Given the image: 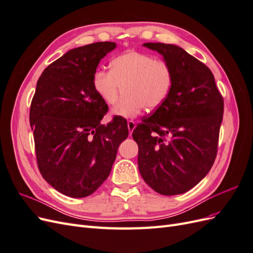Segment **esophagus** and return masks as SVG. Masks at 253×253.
Returning <instances> with one entry per match:
<instances>
[{
  "mask_svg": "<svg viewBox=\"0 0 253 253\" xmlns=\"http://www.w3.org/2000/svg\"><path fill=\"white\" fill-rule=\"evenodd\" d=\"M135 127H136L135 121H133V120H128V121H127V128H128V133H129V135H131V134L133 133V131L135 129Z\"/></svg>",
  "mask_w": 253,
  "mask_h": 253,
  "instance_id": "1",
  "label": "esophagus"
}]
</instances>
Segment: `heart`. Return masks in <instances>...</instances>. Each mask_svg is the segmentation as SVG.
<instances>
[{"label":"heart","instance_id":"1","mask_svg":"<svg viewBox=\"0 0 253 253\" xmlns=\"http://www.w3.org/2000/svg\"><path fill=\"white\" fill-rule=\"evenodd\" d=\"M110 72L98 70L93 75V87L106 104L116 102L120 88L125 98L114 106L112 114L134 118L145 108L155 111L169 96L174 80L171 65L147 52L127 50L112 60Z\"/></svg>","mask_w":253,"mask_h":253}]
</instances>
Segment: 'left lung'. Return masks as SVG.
Returning <instances> with one entry per match:
<instances>
[{"label": "left lung", "instance_id": "obj_1", "mask_svg": "<svg viewBox=\"0 0 253 253\" xmlns=\"http://www.w3.org/2000/svg\"><path fill=\"white\" fill-rule=\"evenodd\" d=\"M173 70L169 96L132 134L138 144L143 180L163 195L185 193L208 174L215 160L224 100L212 72L174 44L144 43Z\"/></svg>", "mask_w": 253, "mask_h": 253}]
</instances>
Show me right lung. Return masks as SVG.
I'll list each match as a JSON object with an SVG mask.
<instances>
[{
	"mask_svg": "<svg viewBox=\"0 0 253 253\" xmlns=\"http://www.w3.org/2000/svg\"><path fill=\"white\" fill-rule=\"evenodd\" d=\"M116 48L97 42L68 50L43 71L30 105L39 170L51 187L66 196L94 193L109 177L120 143L126 139V120L114 117L95 93L93 75L100 60Z\"/></svg>",
	"mask_w": 253,
	"mask_h": 253,
	"instance_id": "1",
	"label": "right lung"
}]
</instances>
